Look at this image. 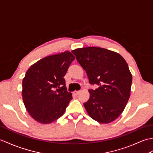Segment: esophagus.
Instances as JSON below:
<instances>
[{
  "mask_svg": "<svg viewBox=\"0 0 153 153\" xmlns=\"http://www.w3.org/2000/svg\"><path fill=\"white\" fill-rule=\"evenodd\" d=\"M80 93V91H74V94L75 95H79V93Z\"/></svg>",
  "mask_w": 153,
  "mask_h": 153,
  "instance_id": "34e87169",
  "label": "esophagus"
}]
</instances>
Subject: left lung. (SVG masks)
I'll return each mask as SVG.
<instances>
[{
	"label": "left lung",
	"instance_id": "1",
	"mask_svg": "<svg viewBox=\"0 0 153 153\" xmlns=\"http://www.w3.org/2000/svg\"><path fill=\"white\" fill-rule=\"evenodd\" d=\"M89 83L99 87L90 89L84 106L91 118L101 123L112 122L121 114L130 96L132 75L121 55L106 48L89 47L73 50Z\"/></svg>",
	"mask_w": 153,
	"mask_h": 153
}]
</instances>
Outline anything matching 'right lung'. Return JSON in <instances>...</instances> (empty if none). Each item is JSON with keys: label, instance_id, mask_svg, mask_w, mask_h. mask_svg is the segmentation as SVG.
I'll use <instances>...</instances> for the list:
<instances>
[{"label": "right lung", "instance_id": "add662e5", "mask_svg": "<svg viewBox=\"0 0 153 153\" xmlns=\"http://www.w3.org/2000/svg\"><path fill=\"white\" fill-rule=\"evenodd\" d=\"M75 59L70 51L51 55L33 64L22 81V99L32 118L43 124L62 116L72 94L68 93L64 77Z\"/></svg>", "mask_w": 153, "mask_h": 153}]
</instances>
